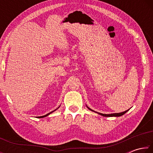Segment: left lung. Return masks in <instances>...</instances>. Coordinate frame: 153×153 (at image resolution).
<instances>
[{
	"label": "left lung",
	"mask_w": 153,
	"mask_h": 153,
	"mask_svg": "<svg viewBox=\"0 0 153 153\" xmlns=\"http://www.w3.org/2000/svg\"><path fill=\"white\" fill-rule=\"evenodd\" d=\"M87 107V106H86ZM88 109H90V111H94V112H96V111H93V110H92L91 108H90L89 107H88ZM129 110V109H128ZM128 110H127V111H123V112H121V113H111V114H102V113H98V112H96V113H97L98 114H99V115H102V116H104V117H120V116H121V115H124V114H125L127 111H128Z\"/></svg>",
	"instance_id": "1"
}]
</instances>
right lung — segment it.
Masks as SVG:
<instances>
[{
    "mask_svg": "<svg viewBox=\"0 0 153 153\" xmlns=\"http://www.w3.org/2000/svg\"><path fill=\"white\" fill-rule=\"evenodd\" d=\"M58 107V108H59ZM57 108H56V109H57ZM56 109H55V110H54L53 111H51V113H48V114H46V115H43V116H40V117H38V118H42V117H46V116H48V115H50V114L51 113H53V112H54V111H56Z\"/></svg>",
    "mask_w": 153,
    "mask_h": 153,
    "instance_id": "1",
    "label": "right lung"
}]
</instances>
